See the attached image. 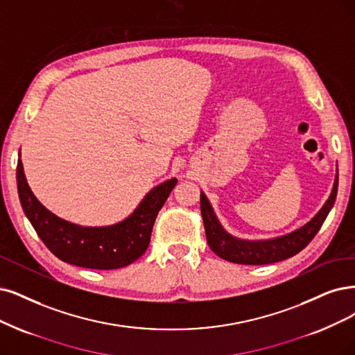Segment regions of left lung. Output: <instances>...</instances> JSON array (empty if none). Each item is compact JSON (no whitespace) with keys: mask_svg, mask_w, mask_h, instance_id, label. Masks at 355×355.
Here are the masks:
<instances>
[{"mask_svg":"<svg viewBox=\"0 0 355 355\" xmlns=\"http://www.w3.org/2000/svg\"><path fill=\"white\" fill-rule=\"evenodd\" d=\"M338 193V174L329 199L322 206L318 215L301 228L270 240H241L232 237L222 225L209 203L205 193H200V211L205 224L206 240L211 250L220 259L239 265H269L300 253L314 239L323 222L334 207Z\"/></svg>","mask_w":355,"mask_h":355,"instance_id":"8db88e82","label":"left lung"}]
</instances>
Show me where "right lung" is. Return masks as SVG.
Listing matches in <instances>:
<instances>
[{"label": "right lung", "mask_w": 355, "mask_h": 355, "mask_svg": "<svg viewBox=\"0 0 355 355\" xmlns=\"http://www.w3.org/2000/svg\"><path fill=\"white\" fill-rule=\"evenodd\" d=\"M16 178L23 212L51 253L65 263L99 270L124 268L146 252L157 212L177 184V178H171L153 187L136 211L118 224L82 227L49 212L35 198L20 157Z\"/></svg>", "instance_id": "1"}]
</instances>
